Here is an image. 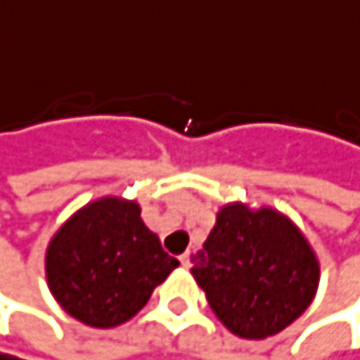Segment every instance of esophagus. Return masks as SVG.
<instances>
[{
    "mask_svg": "<svg viewBox=\"0 0 360 360\" xmlns=\"http://www.w3.org/2000/svg\"><path fill=\"white\" fill-rule=\"evenodd\" d=\"M179 260H181V264H184V266H190V252L181 254V256H179Z\"/></svg>",
    "mask_w": 360,
    "mask_h": 360,
    "instance_id": "34e87169",
    "label": "esophagus"
}]
</instances>
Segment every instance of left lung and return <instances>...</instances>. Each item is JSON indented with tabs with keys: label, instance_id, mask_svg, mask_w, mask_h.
<instances>
[{
	"label": "left lung",
	"instance_id": "obj_1",
	"mask_svg": "<svg viewBox=\"0 0 360 360\" xmlns=\"http://www.w3.org/2000/svg\"><path fill=\"white\" fill-rule=\"evenodd\" d=\"M192 275L213 314L243 340H266L314 301L320 264L301 230L271 207L224 205Z\"/></svg>",
	"mask_w": 360,
	"mask_h": 360
}]
</instances>
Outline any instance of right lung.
I'll return each mask as SVG.
<instances>
[{
  "label": "right lung",
  "mask_w": 360,
  "mask_h": 360,
  "mask_svg": "<svg viewBox=\"0 0 360 360\" xmlns=\"http://www.w3.org/2000/svg\"><path fill=\"white\" fill-rule=\"evenodd\" d=\"M179 266L145 226L136 200L98 198L76 211L46 248V281L65 314L94 328L134 318Z\"/></svg>",
  "instance_id": "add662e5"
}]
</instances>
